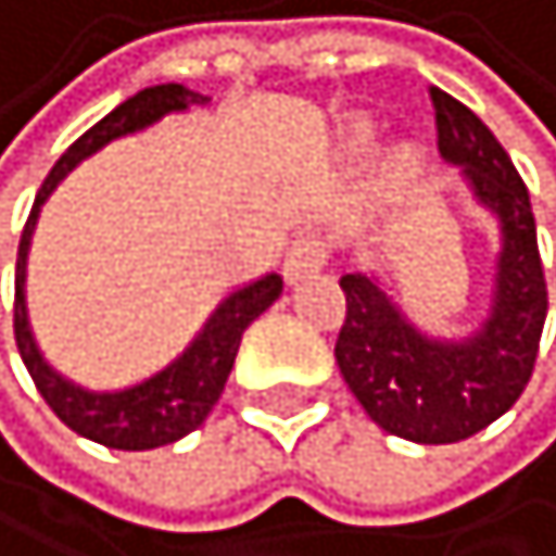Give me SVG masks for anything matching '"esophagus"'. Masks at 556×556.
Segmentation results:
<instances>
[{"label": "esophagus", "instance_id": "obj_1", "mask_svg": "<svg viewBox=\"0 0 556 556\" xmlns=\"http://www.w3.org/2000/svg\"><path fill=\"white\" fill-rule=\"evenodd\" d=\"M329 262V241L319 233H305L290 244L287 258H283V276L290 283L305 280V276H315Z\"/></svg>", "mask_w": 556, "mask_h": 556}]
</instances>
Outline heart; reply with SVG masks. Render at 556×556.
Masks as SVG:
<instances>
[{
	"instance_id": "obj_1",
	"label": "heart",
	"mask_w": 556,
	"mask_h": 556,
	"mask_svg": "<svg viewBox=\"0 0 556 556\" xmlns=\"http://www.w3.org/2000/svg\"><path fill=\"white\" fill-rule=\"evenodd\" d=\"M351 144H369V127L358 124L351 130ZM418 166H422V159H418V148L415 144H393L383 166H379V180H383L387 191H401V187H408L415 177H418Z\"/></svg>"
}]
</instances>
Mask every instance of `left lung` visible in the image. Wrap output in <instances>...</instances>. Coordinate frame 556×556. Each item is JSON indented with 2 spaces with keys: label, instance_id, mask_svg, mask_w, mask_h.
Segmentation results:
<instances>
[{
  "label": "left lung",
  "instance_id": "obj_1",
  "mask_svg": "<svg viewBox=\"0 0 556 556\" xmlns=\"http://www.w3.org/2000/svg\"><path fill=\"white\" fill-rule=\"evenodd\" d=\"M440 155L462 169L476 205L501 227L490 315L476 333L443 340L422 333L379 276H340L348 319L337 365L365 415L390 437L457 443L496 422L526 390L546 323V280L529 191L490 127L447 91H429Z\"/></svg>",
  "mask_w": 556,
  "mask_h": 556
}]
</instances>
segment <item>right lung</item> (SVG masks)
<instances>
[{
    "label": "right lung",
    "instance_id": "add662e5",
    "mask_svg": "<svg viewBox=\"0 0 556 556\" xmlns=\"http://www.w3.org/2000/svg\"><path fill=\"white\" fill-rule=\"evenodd\" d=\"M205 102H208L205 94L184 88V84H155V88H144L134 94V99L119 102L113 113L99 119L88 134H80V138L60 155V163L52 166L49 177H45L41 191L35 198V208H30V216H27L21 251H16L13 333H16V348H21L27 372L35 379L45 404H49L77 437H88L113 451L166 447V443H177L180 437L202 426L212 412V404L219 401L223 387H227V376L233 369L244 329L283 294V280L276 273H266V276H258V280L230 290V294L212 308V315L194 333L191 344H187L166 369L152 372L148 379H141V383L124 387V390H88L74 383V379H66L63 372H55L52 365L45 362V354L38 351L35 333H30V319H27L30 237H35L41 205L49 202V194L60 187V180H66L84 159L102 152L109 141L127 138V134H138L144 127L159 124V119L169 113H184V109L205 105Z\"/></svg>",
    "mask_w": 556,
    "mask_h": 556
}]
</instances>
